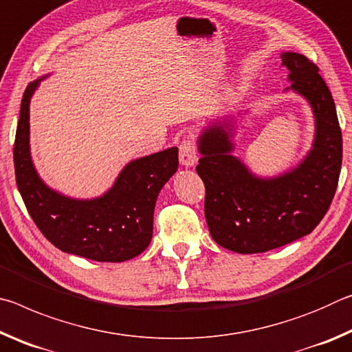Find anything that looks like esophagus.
<instances>
[{
  "instance_id": "esophagus-1",
  "label": "esophagus",
  "mask_w": 352,
  "mask_h": 352,
  "mask_svg": "<svg viewBox=\"0 0 352 352\" xmlns=\"http://www.w3.org/2000/svg\"><path fill=\"white\" fill-rule=\"evenodd\" d=\"M178 157H180V163L182 166H184V168H192V166L197 164L199 153H197V146H195V142L190 140H183L180 144Z\"/></svg>"
}]
</instances>
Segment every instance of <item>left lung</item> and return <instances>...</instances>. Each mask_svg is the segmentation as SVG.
I'll use <instances>...</instances> for the list:
<instances>
[{"instance_id": "left-lung-1", "label": "left lung", "mask_w": 352, "mask_h": 352, "mask_svg": "<svg viewBox=\"0 0 352 352\" xmlns=\"http://www.w3.org/2000/svg\"><path fill=\"white\" fill-rule=\"evenodd\" d=\"M292 91L314 115V140L295 166L259 175L236 157V135L245 113L214 118L197 136V174L205 183V217L212 239L241 254L264 253L312 233L336 194L342 168V130L336 104L317 65L283 52Z\"/></svg>"}]
</instances>
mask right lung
Returning a JSON list of instances; mask_svg holds the SVG:
<instances>
[{"mask_svg": "<svg viewBox=\"0 0 352 352\" xmlns=\"http://www.w3.org/2000/svg\"><path fill=\"white\" fill-rule=\"evenodd\" d=\"M46 77L29 83L21 99L14 164L23 201L43 236L62 252L99 262L132 259L152 241L155 204L178 169V148L129 162L98 197L74 199L50 188L32 162L29 126L31 99Z\"/></svg>", "mask_w": 352, "mask_h": 352, "instance_id": "1", "label": "right lung"}]
</instances>
